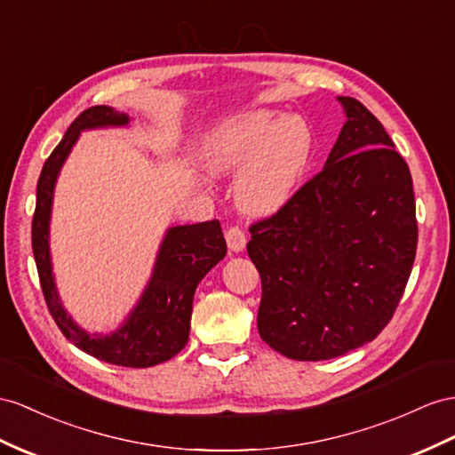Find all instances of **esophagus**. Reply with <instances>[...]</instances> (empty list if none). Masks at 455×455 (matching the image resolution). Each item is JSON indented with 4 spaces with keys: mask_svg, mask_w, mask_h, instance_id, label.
Listing matches in <instances>:
<instances>
[{
    "mask_svg": "<svg viewBox=\"0 0 455 455\" xmlns=\"http://www.w3.org/2000/svg\"><path fill=\"white\" fill-rule=\"evenodd\" d=\"M225 238H227V243H228V250L230 251H242L243 246H246V232H243L240 227L232 225L225 232Z\"/></svg>",
    "mask_w": 455,
    "mask_h": 455,
    "instance_id": "34e87169",
    "label": "esophagus"
}]
</instances>
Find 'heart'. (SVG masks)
Wrapping results in <instances>:
<instances>
[{"instance_id":"heart-1","label":"heart","mask_w":455,"mask_h":455,"mask_svg":"<svg viewBox=\"0 0 455 455\" xmlns=\"http://www.w3.org/2000/svg\"><path fill=\"white\" fill-rule=\"evenodd\" d=\"M313 136L301 116L281 119L273 111H253L230 121L207 146V165L215 172L242 167L235 194L250 215L281 209L304 177Z\"/></svg>"}]
</instances>
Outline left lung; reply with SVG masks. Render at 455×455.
I'll list each match as a JSON object with an SVG mask.
<instances>
[{"mask_svg": "<svg viewBox=\"0 0 455 455\" xmlns=\"http://www.w3.org/2000/svg\"><path fill=\"white\" fill-rule=\"evenodd\" d=\"M339 100L347 121L327 165L250 225L259 334L298 361L332 359L375 340L400 304L417 251L410 167L363 103Z\"/></svg>", "mask_w": 455, "mask_h": 455, "instance_id": "1", "label": "left lung"}]
</instances>
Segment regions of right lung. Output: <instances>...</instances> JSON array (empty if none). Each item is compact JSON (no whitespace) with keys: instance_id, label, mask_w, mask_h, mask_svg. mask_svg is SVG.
<instances>
[{"instance_id":"right-lung-1","label":"right lung","mask_w":455,"mask_h":455,"mask_svg":"<svg viewBox=\"0 0 455 455\" xmlns=\"http://www.w3.org/2000/svg\"><path fill=\"white\" fill-rule=\"evenodd\" d=\"M126 123V115L106 106H94L80 113L67 128L61 142L45 159L38 179L36 209L32 217V251L45 306L67 340L113 365L151 367L177 355L188 342L196 288L207 271L227 253V242L219 220L172 227L167 232L148 290L124 327L111 336H90L80 331L71 317H67L53 286L48 250L55 179L80 131Z\"/></svg>"}]
</instances>
